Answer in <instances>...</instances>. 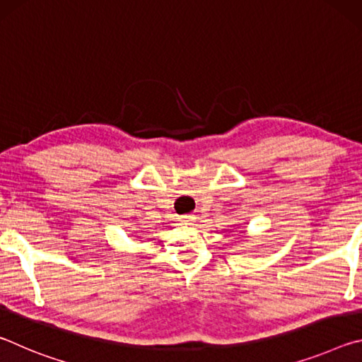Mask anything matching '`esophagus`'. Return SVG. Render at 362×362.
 I'll return each mask as SVG.
<instances>
[{"label": "esophagus", "instance_id": "esophagus-1", "mask_svg": "<svg viewBox=\"0 0 362 362\" xmlns=\"http://www.w3.org/2000/svg\"><path fill=\"white\" fill-rule=\"evenodd\" d=\"M193 216H189V214H187V216H182L180 217V222L182 223H189V222H193Z\"/></svg>", "mask_w": 362, "mask_h": 362}]
</instances>
